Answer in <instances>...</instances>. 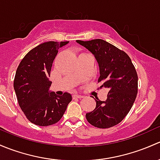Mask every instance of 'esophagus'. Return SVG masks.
<instances>
[{
    "mask_svg": "<svg viewBox=\"0 0 160 160\" xmlns=\"http://www.w3.org/2000/svg\"><path fill=\"white\" fill-rule=\"evenodd\" d=\"M73 98H83V96L81 95H73Z\"/></svg>",
    "mask_w": 160,
    "mask_h": 160,
    "instance_id": "34e87169",
    "label": "esophagus"
}]
</instances>
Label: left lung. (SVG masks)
<instances>
[{
	"label": "left lung",
	"mask_w": 160,
	"mask_h": 160,
	"mask_svg": "<svg viewBox=\"0 0 160 160\" xmlns=\"http://www.w3.org/2000/svg\"><path fill=\"white\" fill-rule=\"evenodd\" d=\"M95 55L99 66L98 82L108 88L107 99L96 98V107L85 117L90 124L100 129L121 122L131 109L138 92V75L129 56L102 39L77 40Z\"/></svg>",
	"instance_id": "obj_1"
}]
</instances>
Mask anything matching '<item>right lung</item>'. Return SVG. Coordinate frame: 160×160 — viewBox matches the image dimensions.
I'll use <instances>...</instances> for the list:
<instances>
[{"instance_id": "1", "label": "right lung", "mask_w": 160, "mask_h": 160, "mask_svg": "<svg viewBox=\"0 0 160 160\" xmlns=\"http://www.w3.org/2000/svg\"><path fill=\"white\" fill-rule=\"evenodd\" d=\"M68 42H47L31 49L20 62L14 80L18 104L26 118L34 124L48 126L62 118L72 95L49 92L51 69L59 48Z\"/></svg>"}]
</instances>
